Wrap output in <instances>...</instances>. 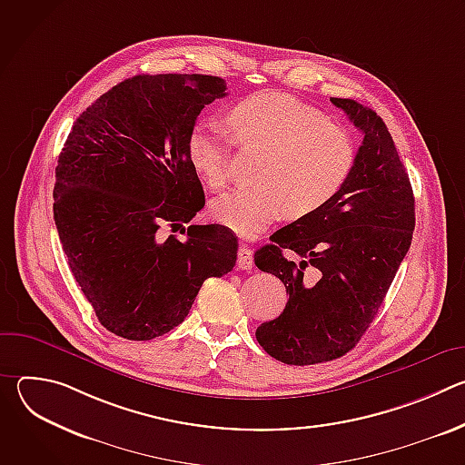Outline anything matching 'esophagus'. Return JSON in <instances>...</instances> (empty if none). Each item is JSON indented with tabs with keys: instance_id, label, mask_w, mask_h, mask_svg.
<instances>
[{
	"instance_id": "34e87169",
	"label": "esophagus",
	"mask_w": 465,
	"mask_h": 465,
	"mask_svg": "<svg viewBox=\"0 0 465 465\" xmlns=\"http://www.w3.org/2000/svg\"><path fill=\"white\" fill-rule=\"evenodd\" d=\"M237 264H239V269H242V271H250L253 267V253H252L250 248H246V246L239 248Z\"/></svg>"
}]
</instances>
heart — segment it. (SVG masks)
Listing matches in <instances>:
<instances>
[{
  "instance_id": "b5f03b06",
  "label": "heart",
  "mask_w": 465,
  "mask_h": 465,
  "mask_svg": "<svg viewBox=\"0 0 465 465\" xmlns=\"http://www.w3.org/2000/svg\"><path fill=\"white\" fill-rule=\"evenodd\" d=\"M235 147L261 153L255 185L215 198L213 217L241 235H255L283 212L300 219L318 212L346 182L353 145L346 132L289 94H257L226 114ZM187 158L213 191L228 183L230 143L198 124L187 136Z\"/></svg>"
}]
</instances>
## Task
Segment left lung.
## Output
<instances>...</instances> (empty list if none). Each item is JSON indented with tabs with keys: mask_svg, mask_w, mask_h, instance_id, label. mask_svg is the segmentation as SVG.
Segmentation results:
<instances>
[{
	"mask_svg": "<svg viewBox=\"0 0 465 465\" xmlns=\"http://www.w3.org/2000/svg\"><path fill=\"white\" fill-rule=\"evenodd\" d=\"M362 132L353 167L331 201L271 235L253 259L280 278L289 302L257 327L271 357L307 366L351 351L375 318L416 226L409 173L384 121L353 99L331 97ZM292 251L296 263L282 255Z\"/></svg>",
	"mask_w": 465,
	"mask_h": 465,
	"instance_id": "8db88e82",
	"label": "left lung"
}]
</instances>
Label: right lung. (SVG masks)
<instances>
[{"instance_id":"obj_1","label":"right lung","mask_w":465,"mask_h":465,"mask_svg":"<svg viewBox=\"0 0 465 465\" xmlns=\"http://www.w3.org/2000/svg\"><path fill=\"white\" fill-rule=\"evenodd\" d=\"M226 95L212 75H136L88 106L58 156L53 215L72 274L101 325L153 341L187 316L208 278L228 274L237 237L187 224L206 204L187 158L201 110ZM185 233V228L180 232Z\"/></svg>"}]
</instances>
